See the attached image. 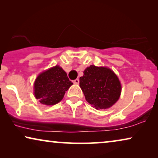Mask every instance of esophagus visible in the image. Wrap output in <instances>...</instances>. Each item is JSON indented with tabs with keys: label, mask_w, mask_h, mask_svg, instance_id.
Instances as JSON below:
<instances>
[{
	"label": "esophagus",
	"mask_w": 158,
	"mask_h": 158,
	"mask_svg": "<svg viewBox=\"0 0 158 158\" xmlns=\"http://www.w3.org/2000/svg\"><path fill=\"white\" fill-rule=\"evenodd\" d=\"M73 83L74 84H79V79H75V81H73Z\"/></svg>",
	"instance_id": "34e87169"
}]
</instances>
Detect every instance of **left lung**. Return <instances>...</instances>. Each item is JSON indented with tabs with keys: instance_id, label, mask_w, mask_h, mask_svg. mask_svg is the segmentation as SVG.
<instances>
[{
	"instance_id": "1",
	"label": "left lung",
	"mask_w": 158,
	"mask_h": 158,
	"mask_svg": "<svg viewBox=\"0 0 158 158\" xmlns=\"http://www.w3.org/2000/svg\"><path fill=\"white\" fill-rule=\"evenodd\" d=\"M80 87L85 100L96 109L111 107L122 92L117 75L106 67H88L83 71V76L80 77Z\"/></svg>"
}]
</instances>
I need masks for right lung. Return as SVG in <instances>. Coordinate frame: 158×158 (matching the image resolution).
<instances>
[{"label": "right lung", "instance_id": "right-lung-1", "mask_svg": "<svg viewBox=\"0 0 158 158\" xmlns=\"http://www.w3.org/2000/svg\"><path fill=\"white\" fill-rule=\"evenodd\" d=\"M72 85L63 69L56 65L38 75L34 84V96L42 104L55 105L63 98Z\"/></svg>", "mask_w": 158, "mask_h": 158}]
</instances>
